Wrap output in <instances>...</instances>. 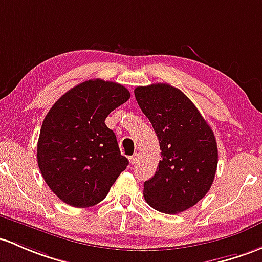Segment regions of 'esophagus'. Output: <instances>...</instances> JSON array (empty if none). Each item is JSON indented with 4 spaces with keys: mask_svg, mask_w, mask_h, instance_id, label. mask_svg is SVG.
Masks as SVG:
<instances>
[{
    "mask_svg": "<svg viewBox=\"0 0 262 262\" xmlns=\"http://www.w3.org/2000/svg\"><path fill=\"white\" fill-rule=\"evenodd\" d=\"M137 159H139V154H135V155H132V156L130 157V162H131V164L132 165H134V164H136V162H137Z\"/></svg>",
    "mask_w": 262,
    "mask_h": 262,
    "instance_id": "obj_1",
    "label": "esophagus"
}]
</instances>
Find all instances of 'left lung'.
I'll return each mask as SVG.
<instances>
[{
  "mask_svg": "<svg viewBox=\"0 0 262 262\" xmlns=\"http://www.w3.org/2000/svg\"><path fill=\"white\" fill-rule=\"evenodd\" d=\"M135 97L161 150L156 172L143 184V196L160 212H182L212 185L219 161L215 135L192 101L168 83L136 87Z\"/></svg>",
  "mask_w": 262,
  "mask_h": 262,
  "instance_id": "1",
  "label": "left lung"
}]
</instances>
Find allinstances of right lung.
I'll return each instance as SVG.
<instances>
[{
    "label": "right lung",
    "mask_w": 262,
    "mask_h": 262,
    "mask_svg": "<svg viewBox=\"0 0 262 262\" xmlns=\"http://www.w3.org/2000/svg\"><path fill=\"white\" fill-rule=\"evenodd\" d=\"M128 98L130 92L120 83L89 80L62 95L45 117L38 167L52 192L70 206L102 201L128 165L105 123L110 112Z\"/></svg>",
    "instance_id": "add662e5"
}]
</instances>
